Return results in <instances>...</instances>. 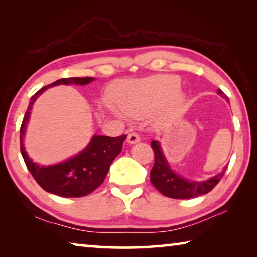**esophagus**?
<instances>
[{"label":"esophagus","mask_w":257,"mask_h":257,"mask_svg":"<svg viewBox=\"0 0 257 257\" xmlns=\"http://www.w3.org/2000/svg\"><path fill=\"white\" fill-rule=\"evenodd\" d=\"M127 141L130 144H135V143H137L141 141V137H139V135L135 132H132L128 134V137H127Z\"/></svg>","instance_id":"esophagus-1"}]
</instances>
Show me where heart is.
I'll return each instance as SVG.
<instances>
[{"mask_svg":"<svg viewBox=\"0 0 257 257\" xmlns=\"http://www.w3.org/2000/svg\"><path fill=\"white\" fill-rule=\"evenodd\" d=\"M180 80L173 76H156L142 80L128 81L116 94V102L125 114L135 118L155 110L165 99L175 95Z\"/></svg>","mask_w":257,"mask_h":257,"instance_id":"obj_1","label":"heart"}]
</instances>
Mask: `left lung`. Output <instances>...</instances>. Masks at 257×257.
Wrapping results in <instances>:
<instances>
[{
	"label": "left lung",
	"mask_w": 257,
	"mask_h": 257,
	"mask_svg": "<svg viewBox=\"0 0 257 257\" xmlns=\"http://www.w3.org/2000/svg\"><path fill=\"white\" fill-rule=\"evenodd\" d=\"M217 93L228 99L227 95L221 89L217 90ZM151 147L154 152V165L151 170V182L161 194L170 198L188 199L210 193L219 184L221 178L224 175L225 169H227L225 168L223 172H221L220 175H216L208 180L202 182L189 181L176 175L171 170L167 160L163 156L158 142L152 141Z\"/></svg>",
	"instance_id": "1"
}]
</instances>
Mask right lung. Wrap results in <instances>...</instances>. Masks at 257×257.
Instances as JSON below:
<instances>
[{
  "label": "right lung",
  "instance_id": "obj_1",
  "mask_svg": "<svg viewBox=\"0 0 257 257\" xmlns=\"http://www.w3.org/2000/svg\"><path fill=\"white\" fill-rule=\"evenodd\" d=\"M92 77L86 78H62L51 85L43 87L30 98L27 111L25 113L20 127V151L23 154L26 167L32 173L34 179L43 189L51 194L62 197H82L98 188L110 169V165L122 150L127 135L110 137L95 135L86 149L66 162L50 167H41L34 163L25 152L23 136L27 125L30 110L34 102L46 88L55 85H86L93 81Z\"/></svg>",
  "mask_w": 257,
  "mask_h": 257
}]
</instances>
